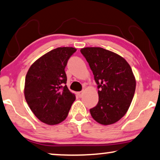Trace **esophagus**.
<instances>
[{
    "mask_svg": "<svg viewBox=\"0 0 160 160\" xmlns=\"http://www.w3.org/2000/svg\"><path fill=\"white\" fill-rule=\"evenodd\" d=\"M78 96H79V97H82V95H83V91H80V92H78Z\"/></svg>",
    "mask_w": 160,
    "mask_h": 160,
    "instance_id": "34e87169",
    "label": "esophagus"
}]
</instances>
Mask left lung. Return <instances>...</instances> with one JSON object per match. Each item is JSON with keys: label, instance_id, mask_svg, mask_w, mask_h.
Here are the masks:
<instances>
[{"label": "left lung", "instance_id": "8db88e82", "mask_svg": "<svg viewBox=\"0 0 160 160\" xmlns=\"http://www.w3.org/2000/svg\"><path fill=\"white\" fill-rule=\"evenodd\" d=\"M80 52L88 63L98 85V102L90 109L94 120L111 125L127 112L136 91V79L124 58L99 47H87Z\"/></svg>", "mask_w": 160, "mask_h": 160}]
</instances>
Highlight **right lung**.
<instances>
[{"mask_svg": "<svg viewBox=\"0 0 160 160\" xmlns=\"http://www.w3.org/2000/svg\"><path fill=\"white\" fill-rule=\"evenodd\" d=\"M77 49L59 47L31 65L24 85L26 102L38 120L53 125L67 118L75 95L67 88L64 69Z\"/></svg>", "mask_w": 160, "mask_h": 160, "instance_id": "obj_1", "label": "right lung"}]
</instances>
